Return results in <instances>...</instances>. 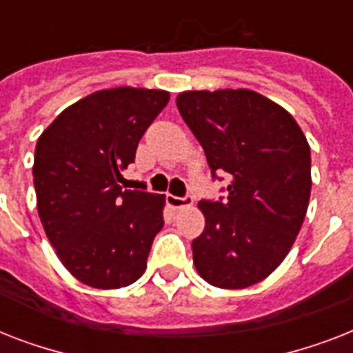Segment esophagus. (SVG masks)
I'll return each instance as SVG.
<instances>
[{
    "mask_svg": "<svg viewBox=\"0 0 353 353\" xmlns=\"http://www.w3.org/2000/svg\"><path fill=\"white\" fill-rule=\"evenodd\" d=\"M166 201H168V205H170L172 209H176V210L187 209V207L192 205V198H190V196H185V198H179V196H168Z\"/></svg>",
    "mask_w": 353,
    "mask_h": 353,
    "instance_id": "1",
    "label": "esophagus"
}]
</instances>
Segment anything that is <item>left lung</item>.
<instances>
[{
	"instance_id": "8db88e82",
	"label": "left lung",
	"mask_w": 353,
	"mask_h": 353,
	"mask_svg": "<svg viewBox=\"0 0 353 353\" xmlns=\"http://www.w3.org/2000/svg\"><path fill=\"white\" fill-rule=\"evenodd\" d=\"M176 104L212 177L231 179L225 198L198 203L205 231L192 241L194 265L216 288H249L279 268L301 231L310 144L295 119L256 91H185Z\"/></svg>"
}]
</instances>
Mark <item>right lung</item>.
<instances>
[{
    "label": "right lung",
    "instance_id": "right-lung-1",
    "mask_svg": "<svg viewBox=\"0 0 353 353\" xmlns=\"http://www.w3.org/2000/svg\"><path fill=\"white\" fill-rule=\"evenodd\" d=\"M163 90L113 88L65 108L36 143V203L63 268L82 284L117 290L146 269L165 196L122 190L121 172L168 104Z\"/></svg>",
    "mask_w": 353,
    "mask_h": 353
}]
</instances>
